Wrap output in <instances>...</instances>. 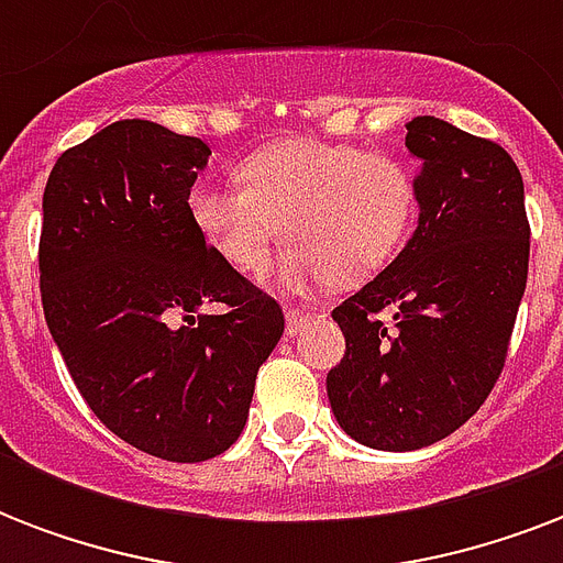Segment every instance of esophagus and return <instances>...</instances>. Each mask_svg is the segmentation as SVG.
Listing matches in <instances>:
<instances>
[{"label":"esophagus","mask_w":563,"mask_h":563,"mask_svg":"<svg viewBox=\"0 0 563 563\" xmlns=\"http://www.w3.org/2000/svg\"><path fill=\"white\" fill-rule=\"evenodd\" d=\"M307 309H286V335H298L309 321Z\"/></svg>","instance_id":"34e87169"}]
</instances>
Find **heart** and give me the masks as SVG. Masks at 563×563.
<instances>
[{"instance_id": "1", "label": "heart", "mask_w": 563, "mask_h": 563, "mask_svg": "<svg viewBox=\"0 0 563 563\" xmlns=\"http://www.w3.org/2000/svg\"><path fill=\"white\" fill-rule=\"evenodd\" d=\"M242 187L198 184L189 219L239 274H254L274 239H291L272 268L283 291L379 274L418 219V187L402 163L353 145L283 140L239 163Z\"/></svg>"}]
</instances>
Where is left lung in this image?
I'll list each match as a JSON object with an SVG mask.
<instances>
[{
	"label": "left lung",
	"mask_w": 563,
	"mask_h": 563,
	"mask_svg": "<svg viewBox=\"0 0 563 563\" xmlns=\"http://www.w3.org/2000/svg\"><path fill=\"white\" fill-rule=\"evenodd\" d=\"M418 228L333 309L344 360L327 374L339 427L409 453L473 418L499 379L529 274L523 178L506 148L435 117L406 125Z\"/></svg>",
	"instance_id": "8db88e82"
}]
</instances>
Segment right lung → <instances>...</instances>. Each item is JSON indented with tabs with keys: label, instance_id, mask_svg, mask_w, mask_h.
<instances>
[{
	"label": "right lung",
	"instance_id": "obj_1",
	"mask_svg": "<svg viewBox=\"0 0 563 563\" xmlns=\"http://www.w3.org/2000/svg\"><path fill=\"white\" fill-rule=\"evenodd\" d=\"M210 145L119 119L57 157L43 192L48 333L104 427L166 462H207L245 429L283 309L189 219ZM207 302H224L207 317Z\"/></svg>",
	"mask_w": 563,
	"mask_h": 563
}]
</instances>
